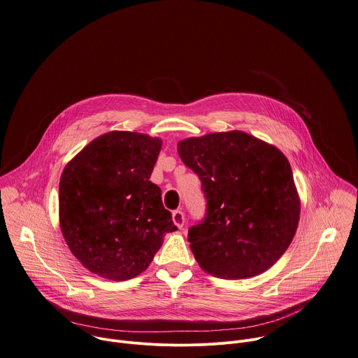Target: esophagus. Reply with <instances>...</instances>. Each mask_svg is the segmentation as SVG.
<instances>
[{
	"instance_id": "esophagus-1",
	"label": "esophagus",
	"mask_w": 358,
	"mask_h": 358,
	"mask_svg": "<svg viewBox=\"0 0 358 358\" xmlns=\"http://www.w3.org/2000/svg\"><path fill=\"white\" fill-rule=\"evenodd\" d=\"M172 220H173V222H175V225H176L178 228H182V227L185 225V221H186L185 213H183L182 210H175V211L172 213Z\"/></svg>"
}]
</instances>
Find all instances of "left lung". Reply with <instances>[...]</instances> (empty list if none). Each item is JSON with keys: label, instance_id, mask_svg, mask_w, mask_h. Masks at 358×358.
<instances>
[{"label": "left lung", "instance_id": "1", "mask_svg": "<svg viewBox=\"0 0 358 358\" xmlns=\"http://www.w3.org/2000/svg\"><path fill=\"white\" fill-rule=\"evenodd\" d=\"M178 152L207 200L206 218L189 229L199 266L221 278L270 268L289 246L301 213L285 155L239 130L185 138Z\"/></svg>", "mask_w": 358, "mask_h": 358}]
</instances>
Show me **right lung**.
Here are the masks:
<instances>
[{
	"mask_svg": "<svg viewBox=\"0 0 358 358\" xmlns=\"http://www.w3.org/2000/svg\"><path fill=\"white\" fill-rule=\"evenodd\" d=\"M162 140L109 131L64 168L59 186L62 234L91 273L113 281L143 273L166 232L178 228L150 180Z\"/></svg>",
	"mask_w": 358,
	"mask_h": 358,
	"instance_id": "right-lung-1",
	"label": "right lung"
}]
</instances>
